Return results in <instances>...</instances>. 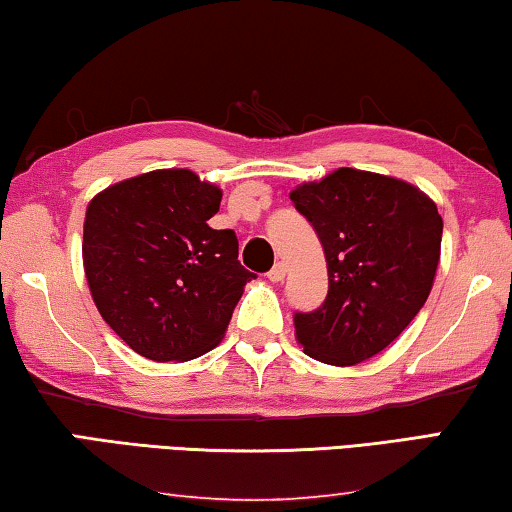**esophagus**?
<instances>
[{"instance_id": "34e87169", "label": "esophagus", "mask_w": 512, "mask_h": 512, "mask_svg": "<svg viewBox=\"0 0 512 512\" xmlns=\"http://www.w3.org/2000/svg\"><path fill=\"white\" fill-rule=\"evenodd\" d=\"M283 277H286V265H283V263H274L272 270L267 272V279L274 281V283L283 281Z\"/></svg>"}]
</instances>
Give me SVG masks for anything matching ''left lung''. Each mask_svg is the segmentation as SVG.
<instances>
[{
	"label": "left lung",
	"mask_w": 512,
	"mask_h": 512,
	"mask_svg": "<svg viewBox=\"0 0 512 512\" xmlns=\"http://www.w3.org/2000/svg\"><path fill=\"white\" fill-rule=\"evenodd\" d=\"M290 201L325 249L322 306L295 313V338L313 359L355 366L403 334L435 281L444 222L405 180L341 167L302 183Z\"/></svg>",
	"instance_id": "obj_1"
}]
</instances>
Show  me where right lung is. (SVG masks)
Returning <instances> with one entry per match:
<instances>
[{
	"label": "right lung",
	"mask_w": 512,
	"mask_h": 512,
	"mask_svg": "<svg viewBox=\"0 0 512 512\" xmlns=\"http://www.w3.org/2000/svg\"><path fill=\"white\" fill-rule=\"evenodd\" d=\"M222 190L190 169H155L86 206L82 261L102 320L137 355L190 361L222 341L256 279L231 229H210Z\"/></svg>",
	"instance_id": "right-lung-1"
}]
</instances>
